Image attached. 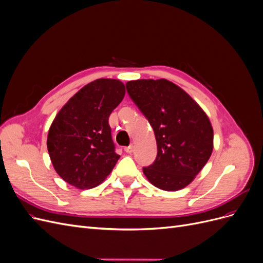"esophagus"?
<instances>
[{
  "instance_id": "34e87169",
  "label": "esophagus",
  "mask_w": 263,
  "mask_h": 263,
  "mask_svg": "<svg viewBox=\"0 0 263 263\" xmlns=\"http://www.w3.org/2000/svg\"><path fill=\"white\" fill-rule=\"evenodd\" d=\"M124 150L126 151L127 154H132L133 151H134V146L133 145H129V146H127V147H125L124 148Z\"/></svg>"
}]
</instances>
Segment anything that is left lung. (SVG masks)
I'll return each mask as SVG.
<instances>
[{
	"instance_id": "1",
	"label": "left lung",
	"mask_w": 263,
	"mask_h": 263,
	"mask_svg": "<svg viewBox=\"0 0 263 263\" xmlns=\"http://www.w3.org/2000/svg\"><path fill=\"white\" fill-rule=\"evenodd\" d=\"M126 89L156 136L157 157L142 168L145 176L164 191L185 187L212 155L214 134L208 115L186 92L164 79L129 81Z\"/></svg>"
}]
</instances>
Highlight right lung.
Returning <instances> with one entry per match:
<instances>
[{"label": "right lung", "instance_id": "add662e5", "mask_svg": "<svg viewBox=\"0 0 263 263\" xmlns=\"http://www.w3.org/2000/svg\"><path fill=\"white\" fill-rule=\"evenodd\" d=\"M124 95L119 80L99 79L76 93L54 117L47 148L55 172L69 184L91 189L113 170L121 156L115 153L108 118Z\"/></svg>", "mask_w": 263, "mask_h": 263}]
</instances>
